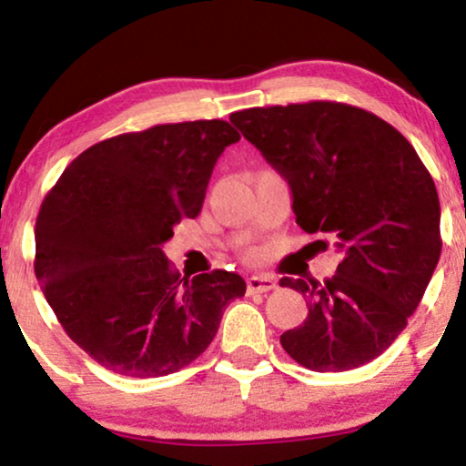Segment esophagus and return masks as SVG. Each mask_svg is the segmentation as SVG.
<instances>
[{"mask_svg":"<svg viewBox=\"0 0 466 466\" xmlns=\"http://www.w3.org/2000/svg\"><path fill=\"white\" fill-rule=\"evenodd\" d=\"M278 289V282L273 278H267V276H252L248 279V292H269V290H276Z\"/></svg>","mask_w":466,"mask_h":466,"instance_id":"34e87169","label":"esophagus"}]
</instances>
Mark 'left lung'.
<instances>
[{
	"instance_id": "8db88e82",
	"label": "left lung",
	"mask_w": 466,
	"mask_h": 466,
	"mask_svg": "<svg viewBox=\"0 0 466 466\" xmlns=\"http://www.w3.org/2000/svg\"><path fill=\"white\" fill-rule=\"evenodd\" d=\"M292 190L297 225L341 252L337 273L282 278L309 314L279 343L311 371L378 359L407 327L441 254L439 195L413 146L375 114L339 101L248 107L231 114Z\"/></svg>"
}]
</instances>
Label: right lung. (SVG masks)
Instances as JSON below:
<instances>
[{"mask_svg": "<svg viewBox=\"0 0 466 466\" xmlns=\"http://www.w3.org/2000/svg\"><path fill=\"white\" fill-rule=\"evenodd\" d=\"M227 120L155 125L104 139L67 165L35 220V278L69 339L129 378L180 371L206 352L233 271L180 278L161 246L195 218L222 150Z\"/></svg>", "mask_w": 466, "mask_h": 466, "instance_id": "right-lung-1", "label": "right lung"}]
</instances>
